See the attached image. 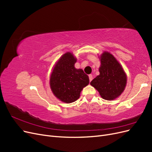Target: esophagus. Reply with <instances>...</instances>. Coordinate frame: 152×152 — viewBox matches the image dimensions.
<instances>
[{"mask_svg":"<svg viewBox=\"0 0 152 152\" xmlns=\"http://www.w3.org/2000/svg\"><path fill=\"white\" fill-rule=\"evenodd\" d=\"M89 81L91 82L92 80L93 79V75H91V74L89 75Z\"/></svg>","mask_w":152,"mask_h":152,"instance_id":"1","label":"esophagus"}]
</instances>
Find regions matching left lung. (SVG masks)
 <instances>
[{
	"label": "left lung",
	"mask_w": 152,
	"mask_h": 152,
	"mask_svg": "<svg viewBox=\"0 0 152 152\" xmlns=\"http://www.w3.org/2000/svg\"><path fill=\"white\" fill-rule=\"evenodd\" d=\"M100 61L99 75L90 84L99 92L104 99H115L124 91L127 76L121 64L110 53L104 52L100 56Z\"/></svg>",
	"instance_id": "1"
}]
</instances>
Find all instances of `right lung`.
I'll return each instance as SVG.
<instances>
[{"instance_id":"obj_1","label":"right lung","mask_w":152,"mask_h":152,"mask_svg":"<svg viewBox=\"0 0 152 152\" xmlns=\"http://www.w3.org/2000/svg\"><path fill=\"white\" fill-rule=\"evenodd\" d=\"M76 61L71 53L64 54L56 63L50 77V87L53 94L64 103L75 102L82 90L89 83V77L84 71L75 68Z\"/></svg>"}]
</instances>
